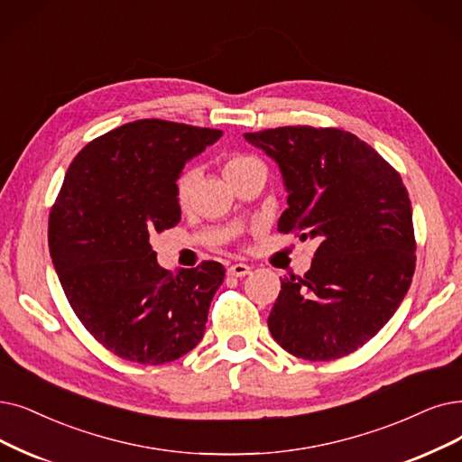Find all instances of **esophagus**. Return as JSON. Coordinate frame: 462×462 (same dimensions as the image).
Wrapping results in <instances>:
<instances>
[{
    "mask_svg": "<svg viewBox=\"0 0 462 462\" xmlns=\"http://www.w3.org/2000/svg\"><path fill=\"white\" fill-rule=\"evenodd\" d=\"M227 274L231 276H236V279H243V276L250 274V267L246 263H235L227 269Z\"/></svg>",
    "mask_w": 462,
    "mask_h": 462,
    "instance_id": "34e87169",
    "label": "esophagus"
}]
</instances>
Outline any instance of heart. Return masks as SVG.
Returning a JSON list of instances; mask_svg holds the SVG:
<instances>
[{
    "instance_id": "1",
    "label": "heart",
    "mask_w": 462,
    "mask_h": 462,
    "mask_svg": "<svg viewBox=\"0 0 462 462\" xmlns=\"http://www.w3.org/2000/svg\"><path fill=\"white\" fill-rule=\"evenodd\" d=\"M254 161L255 159L250 157V155L233 153L224 162V172H226V176H231L236 171L248 167V164L254 162ZM193 183H195V169H183L180 172V176L176 178V181H174V197H176V202L181 208L188 207V202L191 199V191H193Z\"/></svg>"
}]
</instances>
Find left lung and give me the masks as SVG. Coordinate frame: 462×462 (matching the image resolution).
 Here are the masks:
<instances>
[{"instance_id": "obj_1", "label": "left lung", "mask_w": 462, "mask_h": 462, "mask_svg": "<svg viewBox=\"0 0 462 462\" xmlns=\"http://www.w3.org/2000/svg\"><path fill=\"white\" fill-rule=\"evenodd\" d=\"M245 138L279 162L288 189L281 233L315 238L303 276L281 282L273 339L303 360L355 353L391 320L415 273L411 200L372 145L334 126H279Z\"/></svg>"}]
</instances>
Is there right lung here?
<instances>
[{
  "label": "right lung",
  "mask_w": 462,
  "mask_h": 462,
  "mask_svg": "<svg viewBox=\"0 0 462 462\" xmlns=\"http://www.w3.org/2000/svg\"><path fill=\"white\" fill-rule=\"evenodd\" d=\"M219 136L162 119L117 126L71 161L51 207L49 252L66 298L88 334L123 360L172 362L205 334L224 265L169 273L150 235L178 224L174 181Z\"/></svg>",
  "instance_id": "right-lung-1"
}]
</instances>
